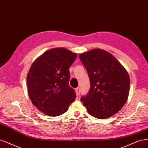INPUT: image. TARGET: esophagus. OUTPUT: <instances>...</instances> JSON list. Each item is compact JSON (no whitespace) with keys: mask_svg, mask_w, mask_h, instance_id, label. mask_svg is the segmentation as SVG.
<instances>
[{"mask_svg":"<svg viewBox=\"0 0 148 148\" xmlns=\"http://www.w3.org/2000/svg\"><path fill=\"white\" fill-rule=\"evenodd\" d=\"M80 88L77 87L75 88V92H76V94H77V96H79V95H80Z\"/></svg>","mask_w":148,"mask_h":148,"instance_id":"esophagus-1","label":"esophagus"}]
</instances>
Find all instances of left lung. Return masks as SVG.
Segmentation results:
<instances>
[{
    "label": "left lung",
    "instance_id": "obj_1",
    "mask_svg": "<svg viewBox=\"0 0 148 148\" xmlns=\"http://www.w3.org/2000/svg\"><path fill=\"white\" fill-rule=\"evenodd\" d=\"M87 69L90 88L80 98L90 115L106 119L124 106L129 93L130 80L126 69L108 51L93 49L79 55Z\"/></svg>",
    "mask_w": 148,
    "mask_h": 148
}]
</instances>
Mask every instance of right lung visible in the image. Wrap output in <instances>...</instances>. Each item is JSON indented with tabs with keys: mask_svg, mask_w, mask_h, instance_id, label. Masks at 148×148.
<instances>
[{
	"mask_svg": "<svg viewBox=\"0 0 148 148\" xmlns=\"http://www.w3.org/2000/svg\"><path fill=\"white\" fill-rule=\"evenodd\" d=\"M77 55L64 48L44 52L33 62L27 75L28 94L32 104L51 117L67 111L75 99L69 87V68Z\"/></svg>",
	"mask_w": 148,
	"mask_h": 148,
	"instance_id": "obj_1",
	"label": "right lung"
}]
</instances>
